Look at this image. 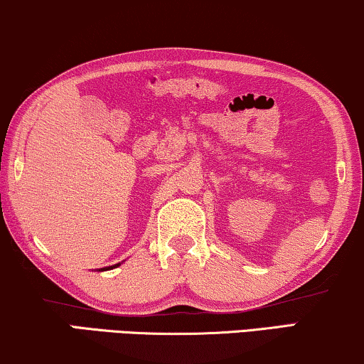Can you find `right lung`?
I'll return each instance as SVG.
<instances>
[{"mask_svg":"<svg viewBox=\"0 0 364 364\" xmlns=\"http://www.w3.org/2000/svg\"><path fill=\"white\" fill-rule=\"evenodd\" d=\"M121 263H116V265H111V267H104V268H99L97 272H106V270H112V268H117Z\"/></svg>","mask_w":364,"mask_h":364,"instance_id":"add662e5","label":"right lung"}]
</instances>
